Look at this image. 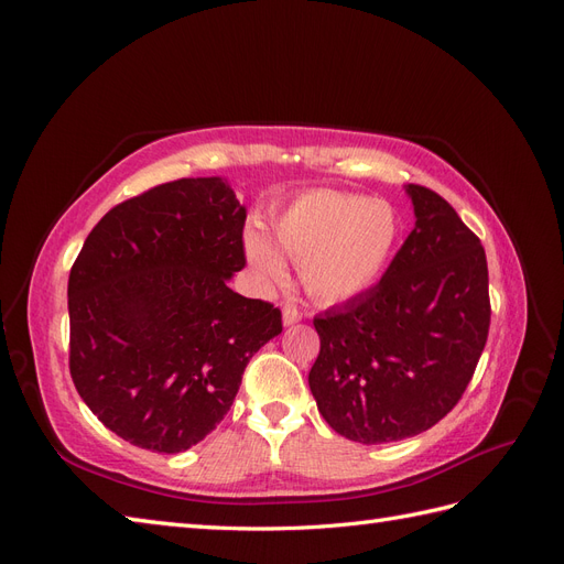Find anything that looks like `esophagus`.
Wrapping results in <instances>:
<instances>
[{"label": "esophagus", "mask_w": 564, "mask_h": 564, "mask_svg": "<svg viewBox=\"0 0 564 564\" xmlns=\"http://www.w3.org/2000/svg\"><path fill=\"white\" fill-rule=\"evenodd\" d=\"M303 319V313H301V308H296L294 303H284L282 305V322L286 324H296V322H301Z\"/></svg>", "instance_id": "34e87169"}]
</instances>
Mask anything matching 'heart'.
I'll return each mask as SVG.
<instances>
[{"label": "heart", "mask_w": 564, "mask_h": 564, "mask_svg": "<svg viewBox=\"0 0 564 564\" xmlns=\"http://www.w3.org/2000/svg\"><path fill=\"white\" fill-rule=\"evenodd\" d=\"M400 216L383 199L340 191H308L272 218V237L301 265L317 303H344L381 280L400 242ZM247 256L259 275L280 284L286 265L259 230L247 232Z\"/></svg>", "instance_id": "1"}]
</instances>
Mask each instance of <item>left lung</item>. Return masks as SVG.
Wrapping results in <instances>:
<instances>
[{
    "label": "left lung",
    "mask_w": 564,
    "mask_h": 564,
    "mask_svg": "<svg viewBox=\"0 0 564 564\" xmlns=\"http://www.w3.org/2000/svg\"><path fill=\"white\" fill-rule=\"evenodd\" d=\"M416 226L377 286L313 319L319 414L362 445L414 437L468 388L489 334L487 256L452 204L406 185Z\"/></svg>",
    "instance_id": "1"
}]
</instances>
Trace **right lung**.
<instances>
[{
  "instance_id": "add662e5",
  "label": "right lung",
  "mask_w": 564,
  "mask_h": 564,
  "mask_svg": "<svg viewBox=\"0 0 564 564\" xmlns=\"http://www.w3.org/2000/svg\"><path fill=\"white\" fill-rule=\"evenodd\" d=\"M247 212L220 178H178L124 199L89 232L67 280L70 377L131 445L178 454L230 412L282 313L228 286Z\"/></svg>"
}]
</instances>
